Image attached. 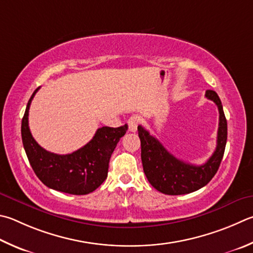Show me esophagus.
<instances>
[{"instance_id":"34e87169","label":"esophagus","mask_w":253,"mask_h":253,"mask_svg":"<svg viewBox=\"0 0 253 253\" xmlns=\"http://www.w3.org/2000/svg\"><path fill=\"white\" fill-rule=\"evenodd\" d=\"M139 125V118L137 116H131L129 119H128V128H129V130L135 132L137 130V127Z\"/></svg>"}]
</instances>
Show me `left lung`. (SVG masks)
<instances>
[{"label":"left lung","mask_w":253,"mask_h":253,"mask_svg":"<svg viewBox=\"0 0 253 253\" xmlns=\"http://www.w3.org/2000/svg\"><path fill=\"white\" fill-rule=\"evenodd\" d=\"M206 97L218 106L219 127L215 150L207 163L200 166L177 159L157 138L142 126H138L144 172L150 185L165 195L176 196L194 192L205 187L218 171L227 144V119L218 94L208 89Z\"/></svg>","instance_id":"obj_1"}]
</instances>
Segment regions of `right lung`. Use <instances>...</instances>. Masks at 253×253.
Wrapping results in <instances>:
<instances>
[{
    "label": "right lung",
    "instance_id": "right-lung-1",
    "mask_svg": "<svg viewBox=\"0 0 253 253\" xmlns=\"http://www.w3.org/2000/svg\"><path fill=\"white\" fill-rule=\"evenodd\" d=\"M39 89L40 87L27 103L21 127L23 146L32 168L40 180L50 189L71 195L93 192L107 178L109 159L128 126L98 128L93 139L72 154L49 153L35 141L29 127L30 106Z\"/></svg>",
    "mask_w": 253,
    "mask_h": 253
}]
</instances>
